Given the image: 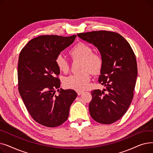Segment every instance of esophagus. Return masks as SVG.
<instances>
[{
  "label": "esophagus",
  "instance_id": "obj_1",
  "mask_svg": "<svg viewBox=\"0 0 153 153\" xmlns=\"http://www.w3.org/2000/svg\"><path fill=\"white\" fill-rule=\"evenodd\" d=\"M77 93L78 95H81L83 93V91H77Z\"/></svg>",
  "mask_w": 153,
  "mask_h": 153
}]
</instances>
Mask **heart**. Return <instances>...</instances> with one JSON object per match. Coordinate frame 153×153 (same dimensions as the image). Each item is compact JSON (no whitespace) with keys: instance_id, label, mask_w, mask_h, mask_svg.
I'll return each mask as SVG.
<instances>
[{"instance_id":"obj_1","label":"heart","mask_w":153,"mask_h":153,"mask_svg":"<svg viewBox=\"0 0 153 153\" xmlns=\"http://www.w3.org/2000/svg\"><path fill=\"white\" fill-rule=\"evenodd\" d=\"M69 54L73 60H81V73L72 74L64 78L63 84L69 89L77 91L85 89L89 86L91 80V72L97 74L103 66V58L100 54L93 53L92 48L86 43L79 42L69 51ZM55 63L58 69L66 73L69 69V62L61 54L57 56Z\"/></svg>"}]
</instances>
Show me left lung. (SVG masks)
<instances>
[{
  "label": "left lung",
  "instance_id": "8db88e82",
  "mask_svg": "<svg viewBox=\"0 0 153 153\" xmlns=\"http://www.w3.org/2000/svg\"><path fill=\"white\" fill-rule=\"evenodd\" d=\"M77 36L97 47L103 58L99 82L106 89L91 92V116L98 123H113L125 115L133 97L138 75L135 54L126 40L115 32L94 31Z\"/></svg>",
  "mask_w": 153,
  "mask_h": 153
}]
</instances>
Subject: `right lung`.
Returning a JSON list of instances; mask_svg holds the SVG:
<instances>
[{"mask_svg": "<svg viewBox=\"0 0 153 153\" xmlns=\"http://www.w3.org/2000/svg\"><path fill=\"white\" fill-rule=\"evenodd\" d=\"M76 35H42L31 39L22 50L18 63L19 91L35 122L56 127L66 121L77 97L72 89H59L60 71L55 59L74 42ZM59 95L55 94V91Z\"/></svg>", "mask_w": 153, "mask_h": 153, "instance_id": "right-lung-1", "label": "right lung"}]
</instances>
